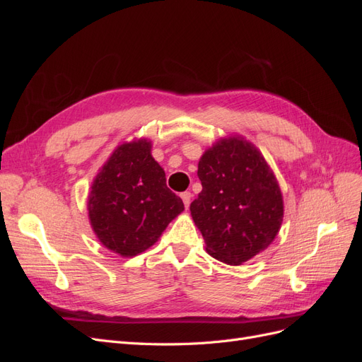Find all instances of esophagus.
Returning <instances> with one entry per match:
<instances>
[{
  "label": "esophagus",
  "mask_w": 362,
  "mask_h": 362,
  "mask_svg": "<svg viewBox=\"0 0 362 362\" xmlns=\"http://www.w3.org/2000/svg\"><path fill=\"white\" fill-rule=\"evenodd\" d=\"M181 199H182L185 208H189V206H190V199H192V193H190V192L181 193Z\"/></svg>",
  "instance_id": "1"
}]
</instances>
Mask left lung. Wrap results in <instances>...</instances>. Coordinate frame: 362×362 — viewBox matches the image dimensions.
Listing matches in <instances>:
<instances>
[{
	"mask_svg": "<svg viewBox=\"0 0 362 362\" xmlns=\"http://www.w3.org/2000/svg\"><path fill=\"white\" fill-rule=\"evenodd\" d=\"M202 192L190 204L213 258L238 266L275 240L282 193L261 152L240 136L216 141L198 164Z\"/></svg>",
	"mask_w": 362,
	"mask_h": 362,
	"instance_id": "1",
	"label": "left lung"
}]
</instances>
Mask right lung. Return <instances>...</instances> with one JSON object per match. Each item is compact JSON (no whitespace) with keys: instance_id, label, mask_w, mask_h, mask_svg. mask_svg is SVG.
Segmentation results:
<instances>
[{"instance_id":"right-lung-1","label":"right lung","mask_w":362,"mask_h":362,"mask_svg":"<svg viewBox=\"0 0 362 362\" xmlns=\"http://www.w3.org/2000/svg\"><path fill=\"white\" fill-rule=\"evenodd\" d=\"M87 210L98 240L120 257H136L154 245L184 204L166 185V173L151 156V141L122 144L92 182Z\"/></svg>"}]
</instances>
